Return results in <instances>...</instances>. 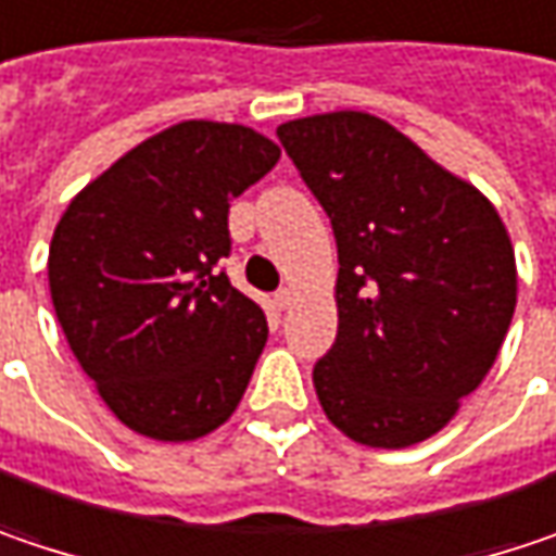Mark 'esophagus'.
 Returning a JSON list of instances; mask_svg holds the SVG:
<instances>
[{
    "label": "esophagus",
    "mask_w": 556,
    "mask_h": 556,
    "mask_svg": "<svg viewBox=\"0 0 556 556\" xmlns=\"http://www.w3.org/2000/svg\"><path fill=\"white\" fill-rule=\"evenodd\" d=\"M292 302H295V289H289V286H286V289H279V292H277V308H289Z\"/></svg>",
    "instance_id": "34e87169"
}]
</instances>
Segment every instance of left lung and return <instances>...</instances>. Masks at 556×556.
I'll return each instance as SVG.
<instances>
[{
  "label": "left lung",
  "mask_w": 556,
  "mask_h": 556,
  "mask_svg": "<svg viewBox=\"0 0 556 556\" xmlns=\"http://www.w3.org/2000/svg\"><path fill=\"white\" fill-rule=\"evenodd\" d=\"M277 135L340 251L337 343L314 365L324 415L377 450L434 438L491 371L516 311L501 213L371 113L305 115Z\"/></svg>",
  "instance_id": "1"
}]
</instances>
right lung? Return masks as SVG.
<instances>
[{"label":"right lung","instance_id":"obj_1","mask_svg":"<svg viewBox=\"0 0 556 556\" xmlns=\"http://www.w3.org/2000/svg\"><path fill=\"white\" fill-rule=\"evenodd\" d=\"M279 148L236 122L169 125L87 181L55 223L50 295L84 375L150 441H198L239 408L267 317L229 286V198Z\"/></svg>","mask_w":556,"mask_h":556}]
</instances>
